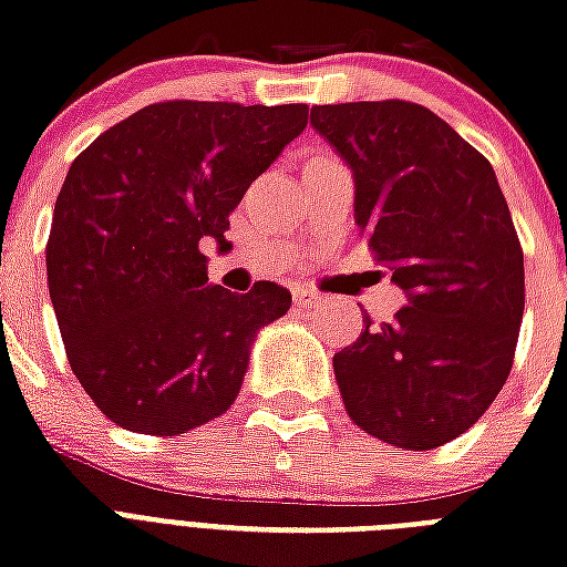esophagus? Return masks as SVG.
<instances>
[{"label": "esophagus", "mask_w": 567, "mask_h": 567, "mask_svg": "<svg viewBox=\"0 0 567 567\" xmlns=\"http://www.w3.org/2000/svg\"><path fill=\"white\" fill-rule=\"evenodd\" d=\"M318 300H320L318 291L309 288V285H297V288H293V302H297V306H311V302H318Z\"/></svg>", "instance_id": "esophagus-1"}]
</instances>
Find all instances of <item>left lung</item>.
<instances>
[{
	"label": "left lung",
	"mask_w": 567,
	"mask_h": 567,
	"mask_svg": "<svg viewBox=\"0 0 567 567\" xmlns=\"http://www.w3.org/2000/svg\"><path fill=\"white\" fill-rule=\"evenodd\" d=\"M311 126L355 179V223L409 302L336 353L368 435L432 450L471 430L509 379L524 249L492 164L417 102L315 105Z\"/></svg>",
	"instance_id": "obj_1"
}]
</instances>
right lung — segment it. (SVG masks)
Instances as JSON below:
<instances>
[{
  "label": "right lung",
  "instance_id": "1",
  "mask_svg": "<svg viewBox=\"0 0 567 567\" xmlns=\"http://www.w3.org/2000/svg\"><path fill=\"white\" fill-rule=\"evenodd\" d=\"M309 123V109L153 102L70 164L47 240L66 362L123 430L179 435L235 403L249 344L291 291L208 285L203 240Z\"/></svg>",
  "mask_w": 567,
  "mask_h": 567
}]
</instances>
